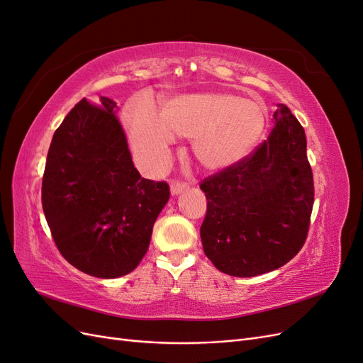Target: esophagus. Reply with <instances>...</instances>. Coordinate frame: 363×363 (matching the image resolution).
I'll list each match as a JSON object with an SVG mask.
<instances>
[{"instance_id": "obj_1", "label": "esophagus", "mask_w": 363, "mask_h": 363, "mask_svg": "<svg viewBox=\"0 0 363 363\" xmlns=\"http://www.w3.org/2000/svg\"><path fill=\"white\" fill-rule=\"evenodd\" d=\"M188 188H189V184L183 180H172L171 182V194L172 195H179L180 192L186 191Z\"/></svg>"}]
</instances>
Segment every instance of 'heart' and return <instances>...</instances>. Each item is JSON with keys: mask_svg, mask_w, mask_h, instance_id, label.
Here are the masks:
<instances>
[{"mask_svg": "<svg viewBox=\"0 0 363 363\" xmlns=\"http://www.w3.org/2000/svg\"><path fill=\"white\" fill-rule=\"evenodd\" d=\"M125 125L138 157L162 164L175 136L192 138L196 159L208 169H224L245 159L265 131V107L227 92L182 94L163 103L160 116L148 100L125 107Z\"/></svg>", "mask_w": 363, "mask_h": 363, "instance_id": "obj_1", "label": "heart"}]
</instances>
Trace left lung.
Masks as SVG:
<instances>
[{"mask_svg":"<svg viewBox=\"0 0 363 363\" xmlns=\"http://www.w3.org/2000/svg\"><path fill=\"white\" fill-rule=\"evenodd\" d=\"M272 121L269 138L251 155L200 183L207 199L203 248L228 276L283 267L309 232L315 194L304 128L284 104Z\"/></svg>","mask_w":363,"mask_h":363,"instance_id":"left-lung-1","label":"left lung"}]
</instances>
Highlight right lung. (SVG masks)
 <instances>
[{
  "label": "right lung",
  "instance_id": "1",
  "mask_svg": "<svg viewBox=\"0 0 363 363\" xmlns=\"http://www.w3.org/2000/svg\"><path fill=\"white\" fill-rule=\"evenodd\" d=\"M111 98H83L52 136L42 179V207L54 242L72 267L116 279L150 247L167 182L142 179Z\"/></svg>",
  "mask_w": 363,
  "mask_h": 363
}]
</instances>
